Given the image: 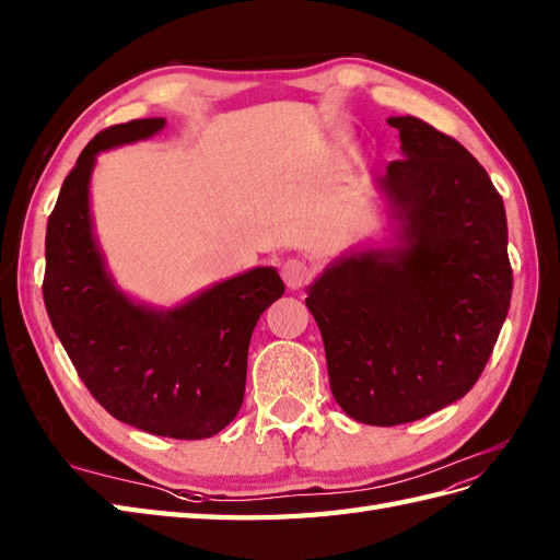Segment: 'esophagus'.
<instances>
[{"label":"esophagus","mask_w":560,"mask_h":560,"mask_svg":"<svg viewBox=\"0 0 560 560\" xmlns=\"http://www.w3.org/2000/svg\"><path fill=\"white\" fill-rule=\"evenodd\" d=\"M282 280L290 290H302L304 284L311 280V268L306 261H299V258H288L282 264Z\"/></svg>","instance_id":"34e87169"}]
</instances>
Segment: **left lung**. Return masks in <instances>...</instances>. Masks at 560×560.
Masks as SVG:
<instances>
[{
    "label": "left lung",
    "instance_id": "obj_1",
    "mask_svg": "<svg viewBox=\"0 0 560 560\" xmlns=\"http://www.w3.org/2000/svg\"><path fill=\"white\" fill-rule=\"evenodd\" d=\"M401 159L375 177L387 247L335 258L308 284L330 389L365 425H401L466 397L511 306L503 199L466 147L416 116L387 118Z\"/></svg>",
    "mask_w": 560,
    "mask_h": 560
}]
</instances>
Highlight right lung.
Here are the masks:
<instances>
[{
	"label": "right lung",
	"instance_id": "add662e5",
	"mask_svg": "<svg viewBox=\"0 0 560 560\" xmlns=\"http://www.w3.org/2000/svg\"><path fill=\"white\" fill-rule=\"evenodd\" d=\"M166 118L102 130L47 221L45 306L80 380L108 413L173 440H203L235 420L247 385L249 339L261 313L284 294L276 268H252L173 308L122 292L94 237L90 180L100 152L147 140Z\"/></svg>",
	"mask_w": 560,
	"mask_h": 560
}]
</instances>
